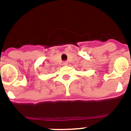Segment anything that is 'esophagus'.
<instances>
[{
    "label": "esophagus",
    "mask_w": 131,
    "mask_h": 131,
    "mask_svg": "<svg viewBox=\"0 0 131 131\" xmlns=\"http://www.w3.org/2000/svg\"><path fill=\"white\" fill-rule=\"evenodd\" d=\"M62 64H63V65H67V61H64L63 62H62Z\"/></svg>",
    "instance_id": "34e87169"
}]
</instances>
